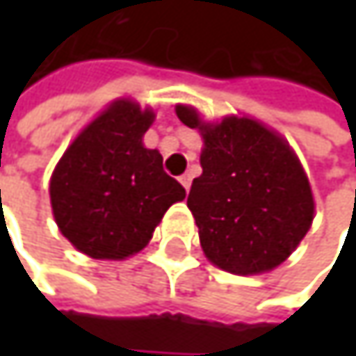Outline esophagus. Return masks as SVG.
<instances>
[{"mask_svg": "<svg viewBox=\"0 0 356 356\" xmlns=\"http://www.w3.org/2000/svg\"><path fill=\"white\" fill-rule=\"evenodd\" d=\"M179 181H181V185L185 187V191H189V187H191V175H189V173H183V175L179 177Z\"/></svg>", "mask_w": 356, "mask_h": 356, "instance_id": "esophagus-1", "label": "esophagus"}]
</instances>
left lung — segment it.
Wrapping results in <instances>:
<instances>
[{
  "instance_id": "obj_1",
  "label": "left lung",
  "mask_w": 356,
  "mask_h": 356,
  "mask_svg": "<svg viewBox=\"0 0 356 356\" xmlns=\"http://www.w3.org/2000/svg\"><path fill=\"white\" fill-rule=\"evenodd\" d=\"M177 117L204 138L202 175L187 197L206 257L231 274L280 266L314 220V193L299 159L276 131L248 117L204 123L191 107Z\"/></svg>"
}]
</instances>
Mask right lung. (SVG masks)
I'll return each instance as SVG.
<instances>
[{"label":"right lung","instance_id":"obj_1","mask_svg":"<svg viewBox=\"0 0 356 356\" xmlns=\"http://www.w3.org/2000/svg\"><path fill=\"white\" fill-rule=\"evenodd\" d=\"M154 113L115 101L63 152L51 175V206L61 235L95 259H125L148 245L183 185L163 169L142 136Z\"/></svg>","mask_w":356,"mask_h":356}]
</instances>
